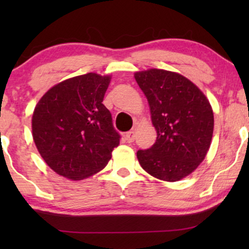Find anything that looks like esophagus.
<instances>
[{
	"mask_svg": "<svg viewBox=\"0 0 249 249\" xmlns=\"http://www.w3.org/2000/svg\"><path fill=\"white\" fill-rule=\"evenodd\" d=\"M135 137H136V135H135V131H128L127 134L124 135V139H125V142H129V144H130V142H132L135 141Z\"/></svg>",
	"mask_w": 249,
	"mask_h": 249,
	"instance_id": "1",
	"label": "esophagus"
}]
</instances>
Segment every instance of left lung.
Listing matches in <instances>:
<instances>
[{
  "label": "left lung",
  "mask_w": 249,
  "mask_h": 249,
  "mask_svg": "<svg viewBox=\"0 0 249 249\" xmlns=\"http://www.w3.org/2000/svg\"><path fill=\"white\" fill-rule=\"evenodd\" d=\"M147 97L158 132L152 147L139 149V164L164 181H178L205 159L213 136L214 117L203 91L181 74L161 69L135 73Z\"/></svg>",
  "instance_id": "8db88e82"
}]
</instances>
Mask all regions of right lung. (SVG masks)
Returning <instances> with one entry per match:
<instances>
[{"instance_id": "add662e5", "label": "right lung", "mask_w": 249, "mask_h": 249, "mask_svg": "<svg viewBox=\"0 0 249 249\" xmlns=\"http://www.w3.org/2000/svg\"><path fill=\"white\" fill-rule=\"evenodd\" d=\"M110 76L86 73L55 85L37 103L33 138L57 175L81 180L101 171L120 142L104 107Z\"/></svg>"}]
</instances>
